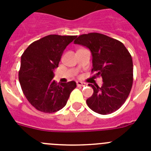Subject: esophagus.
Masks as SVG:
<instances>
[{
	"mask_svg": "<svg viewBox=\"0 0 151 151\" xmlns=\"http://www.w3.org/2000/svg\"><path fill=\"white\" fill-rule=\"evenodd\" d=\"M86 85H87V84H86L85 83H83V82H81V81L77 82V86H78V87H84V86Z\"/></svg>",
	"mask_w": 151,
	"mask_h": 151,
	"instance_id": "obj_1",
	"label": "esophagus"
}]
</instances>
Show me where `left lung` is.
<instances>
[{
  "label": "left lung",
  "mask_w": 151,
  "mask_h": 151,
  "mask_svg": "<svg viewBox=\"0 0 151 151\" xmlns=\"http://www.w3.org/2000/svg\"><path fill=\"white\" fill-rule=\"evenodd\" d=\"M74 44L89 48L92 54L94 76L101 77L103 84L88 85L93 90L87 104L94 112L109 114L118 110L128 97L133 84L131 55L121 41L99 33L81 35Z\"/></svg>",
  "instance_id": "left-lung-1"
}]
</instances>
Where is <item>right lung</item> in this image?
<instances>
[{"mask_svg":"<svg viewBox=\"0 0 151 151\" xmlns=\"http://www.w3.org/2000/svg\"><path fill=\"white\" fill-rule=\"evenodd\" d=\"M76 37L47 35L30 44L23 53L19 81L29 103L37 111L50 114L62 109L77 86L74 81L58 83L53 80L64 49Z\"/></svg>","mask_w":151,"mask_h":151,"instance_id":"1","label":"right lung"}]
</instances>
